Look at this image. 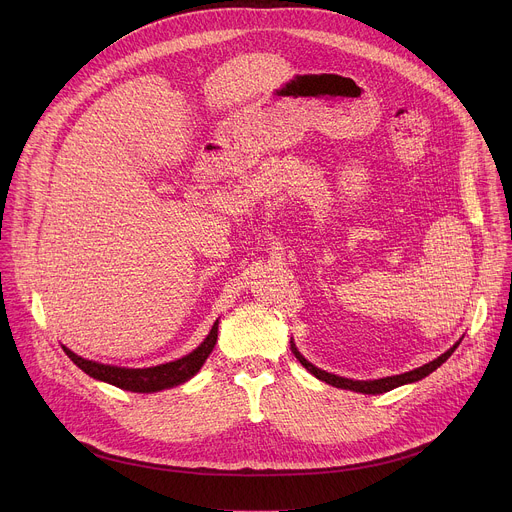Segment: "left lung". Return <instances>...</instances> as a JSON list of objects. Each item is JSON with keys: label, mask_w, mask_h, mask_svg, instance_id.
Returning a JSON list of instances; mask_svg holds the SVG:
<instances>
[{"label": "left lung", "mask_w": 512, "mask_h": 512, "mask_svg": "<svg viewBox=\"0 0 512 512\" xmlns=\"http://www.w3.org/2000/svg\"><path fill=\"white\" fill-rule=\"evenodd\" d=\"M460 342H462V338H460L452 348H448L442 356L433 358L431 362H427V364H423V367L413 369V371H409V373L393 375V377H383V379H373V381H354V379L338 377V375H332V373H326V371L314 367V364H312L310 360H306V358L302 356V352L298 350L296 342L289 340L291 352H294V356L302 362V367H304L306 371H310L316 379H320V381H324V383H328V385H332V387H336V389H346V391L364 393V395H381V393H387V391L397 389V387H401V385H409V383H417V381L425 379V377L431 375L437 367H442V364L452 356V352L460 346Z\"/></svg>", "instance_id": "left-lung-1"}]
</instances>
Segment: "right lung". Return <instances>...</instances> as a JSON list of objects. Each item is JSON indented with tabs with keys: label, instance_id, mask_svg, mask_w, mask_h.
Returning a JSON list of instances; mask_svg holds the SVG:
<instances>
[{
	"label": "right lung",
	"instance_id": "add662e5",
	"mask_svg": "<svg viewBox=\"0 0 512 512\" xmlns=\"http://www.w3.org/2000/svg\"><path fill=\"white\" fill-rule=\"evenodd\" d=\"M216 338H218V320L212 324L208 336L200 342V346H196L190 354H186L178 360H172V362L158 364V367H148V369L115 367V364L87 360L66 346H62V350L83 373H87L89 377H93L97 381L109 383L113 387H119L123 391H131V393H158V391L172 389V387H178V385L190 381L202 369V364L210 356V352L216 344Z\"/></svg>",
	"mask_w": 512,
	"mask_h": 512
}]
</instances>
